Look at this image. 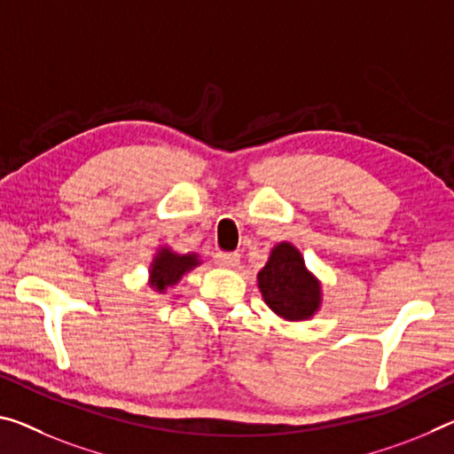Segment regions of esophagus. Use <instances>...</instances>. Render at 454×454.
<instances>
[{
	"mask_svg": "<svg viewBox=\"0 0 454 454\" xmlns=\"http://www.w3.org/2000/svg\"><path fill=\"white\" fill-rule=\"evenodd\" d=\"M214 262L218 266H224V269H236L240 264V254L239 253H226V254H215Z\"/></svg>",
	"mask_w": 454,
	"mask_h": 454,
	"instance_id": "1",
	"label": "esophagus"
}]
</instances>
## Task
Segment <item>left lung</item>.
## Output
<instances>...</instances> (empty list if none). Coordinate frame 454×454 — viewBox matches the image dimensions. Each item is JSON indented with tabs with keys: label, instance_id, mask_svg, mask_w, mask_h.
I'll list each match as a JSON object with an SVG mask.
<instances>
[{
	"label": "left lung",
	"instance_id": "1",
	"mask_svg": "<svg viewBox=\"0 0 454 454\" xmlns=\"http://www.w3.org/2000/svg\"><path fill=\"white\" fill-rule=\"evenodd\" d=\"M256 285L270 311L285 321L311 319L323 305L321 280L307 269L301 250L286 240L272 247Z\"/></svg>",
	"mask_w": 454,
	"mask_h": 454
}]
</instances>
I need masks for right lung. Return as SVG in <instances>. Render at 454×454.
<instances>
[{
	"label": "right lung",
	"instance_id": "obj_1",
	"mask_svg": "<svg viewBox=\"0 0 454 454\" xmlns=\"http://www.w3.org/2000/svg\"><path fill=\"white\" fill-rule=\"evenodd\" d=\"M200 264L201 258L198 253L179 254L171 247H160L155 250L153 261L149 262V289L163 294L171 286H176L185 272L193 270Z\"/></svg>",
	"mask_w": 454,
	"mask_h": 454
}]
</instances>
